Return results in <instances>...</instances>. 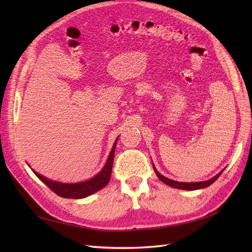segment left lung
<instances>
[{"mask_svg":"<svg viewBox=\"0 0 252 252\" xmlns=\"http://www.w3.org/2000/svg\"><path fill=\"white\" fill-rule=\"evenodd\" d=\"M154 169L158 175V178L161 180L162 182H164L165 184L169 185L171 187H174V188H178V189H183V190H196V189H201V188H205V187H208L210 186L213 182H216L217 179L220 177V173L223 172V170L220 171L219 174H217L216 177H213L212 179L208 180V181H205V182H195V183H183V182H177V181H173V180H170L168 178H165L164 175L159 174L157 169L155 168L154 166Z\"/></svg>","mask_w":252,"mask_h":252,"instance_id":"8db88e82","label":"left lung"}]
</instances>
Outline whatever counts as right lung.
I'll list each match as a JSON object with an SVG mask.
<instances>
[{"label": "right lung", "instance_id": "1", "mask_svg": "<svg viewBox=\"0 0 252 252\" xmlns=\"http://www.w3.org/2000/svg\"><path fill=\"white\" fill-rule=\"evenodd\" d=\"M116 145H117V141L113 144V147L109 155V158L107 159V162H106L102 171L88 181L77 183V184H64V183L50 181L37 172L35 171L33 172L45 185H46L48 188H50L52 191L56 194H58L59 196L66 197V199H83V197H86L90 194L98 191V190L104 188L108 184L111 177Z\"/></svg>", "mask_w": 252, "mask_h": 252}]
</instances>
